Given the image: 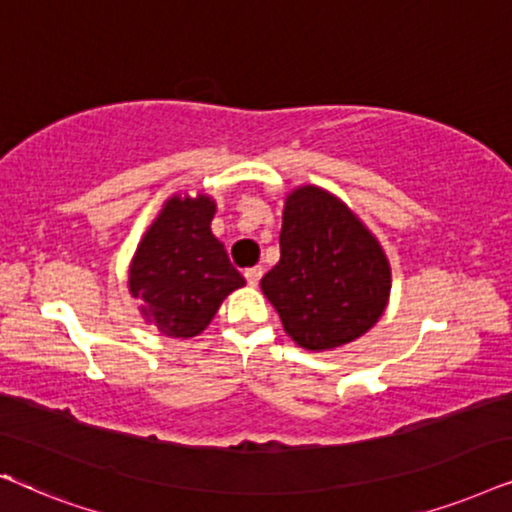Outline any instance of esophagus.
Returning <instances> with one entry per match:
<instances>
[{"mask_svg": "<svg viewBox=\"0 0 512 512\" xmlns=\"http://www.w3.org/2000/svg\"><path fill=\"white\" fill-rule=\"evenodd\" d=\"M262 274H264L262 267H250V269H245L243 276H245V281H248V285H252V288H255V285L260 283Z\"/></svg>", "mask_w": 512, "mask_h": 512, "instance_id": "obj_1", "label": "esophagus"}]
</instances>
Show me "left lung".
<instances>
[{
	"label": "left lung",
	"instance_id": "left-lung-1",
	"mask_svg": "<svg viewBox=\"0 0 512 512\" xmlns=\"http://www.w3.org/2000/svg\"><path fill=\"white\" fill-rule=\"evenodd\" d=\"M260 285L292 342L330 351L363 337L381 318L391 267L346 203L304 185L285 199L281 260Z\"/></svg>",
	"mask_w": 512,
	"mask_h": 512
}]
</instances>
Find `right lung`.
Segmentation results:
<instances>
[{
    "instance_id": "right-lung-1",
    "label": "right lung",
    "mask_w": 512,
    "mask_h": 512,
    "mask_svg": "<svg viewBox=\"0 0 512 512\" xmlns=\"http://www.w3.org/2000/svg\"><path fill=\"white\" fill-rule=\"evenodd\" d=\"M213 215L215 201L206 194L170 196L135 250L128 290L161 335H201L224 297L245 285L210 231Z\"/></svg>"
}]
</instances>
